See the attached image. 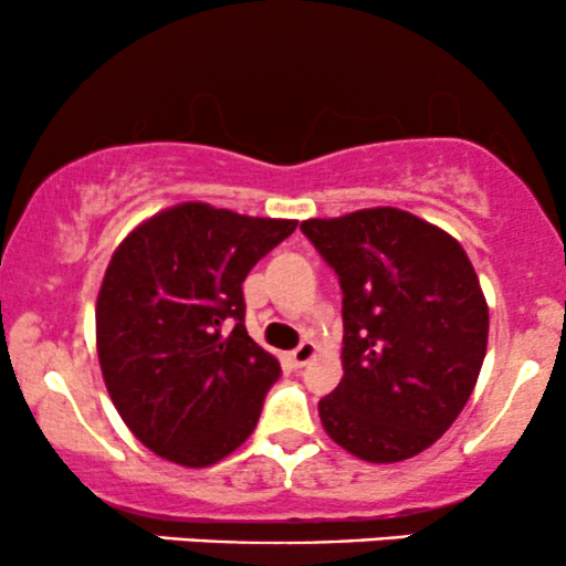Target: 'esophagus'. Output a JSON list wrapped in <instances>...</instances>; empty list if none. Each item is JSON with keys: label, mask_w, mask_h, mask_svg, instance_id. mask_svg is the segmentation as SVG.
<instances>
[{"label": "esophagus", "mask_w": 566, "mask_h": 566, "mask_svg": "<svg viewBox=\"0 0 566 566\" xmlns=\"http://www.w3.org/2000/svg\"><path fill=\"white\" fill-rule=\"evenodd\" d=\"M316 350H319V348H316V343H311V340H303L301 346H297V348L292 350V354H290L292 365H295V367H305V365H308L311 359H314V356H316Z\"/></svg>", "instance_id": "esophagus-1"}]
</instances>
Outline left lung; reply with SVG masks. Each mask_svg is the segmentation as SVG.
<instances>
[{"label":"left lung","mask_w":566,"mask_h":566,"mask_svg":"<svg viewBox=\"0 0 566 566\" xmlns=\"http://www.w3.org/2000/svg\"><path fill=\"white\" fill-rule=\"evenodd\" d=\"M343 290V378L319 401L327 437L367 463L428 450L463 412L490 311L458 239L396 210L303 220Z\"/></svg>","instance_id":"1"}]
</instances>
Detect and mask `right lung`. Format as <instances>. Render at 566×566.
Listing matches in <instances>:
<instances>
[{
    "mask_svg": "<svg viewBox=\"0 0 566 566\" xmlns=\"http://www.w3.org/2000/svg\"><path fill=\"white\" fill-rule=\"evenodd\" d=\"M295 226L184 201L114 250L95 305L97 359L116 412L159 458L205 469L255 431L282 367L247 335L242 282Z\"/></svg>",
    "mask_w": 566,
    "mask_h": 566,
    "instance_id": "right-lung-1",
    "label": "right lung"
}]
</instances>
